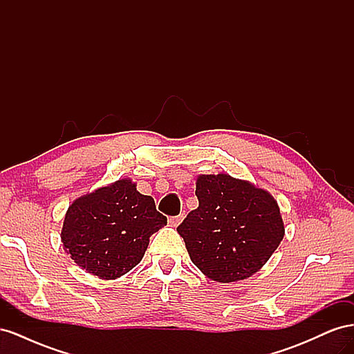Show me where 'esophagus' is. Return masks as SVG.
Returning a JSON list of instances; mask_svg holds the SVG:
<instances>
[{
	"label": "esophagus",
	"mask_w": 354,
	"mask_h": 354,
	"mask_svg": "<svg viewBox=\"0 0 354 354\" xmlns=\"http://www.w3.org/2000/svg\"><path fill=\"white\" fill-rule=\"evenodd\" d=\"M181 220H183V216H176V217H169L168 223H169L171 227H177L178 224L181 223Z\"/></svg>",
	"instance_id": "1"
}]
</instances>
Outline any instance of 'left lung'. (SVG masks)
<instances>
[{
    "mask_svg": "<svg viewBox=\"0 0 354 354\" xmlns=\"http://www.w3.org/2000/svg\"><path fill=\"white\" fill-rule=\"evenodd\" d=\"M195 194L199 207L177 227L192 263L223 283L259 272L285 234L274 198L229 174L199 176Z\"/></svg>",
    "mask_w": 354,
    "mask_h": 354,
    "instance_id": "1",
    "label": "left lung"
}]
</instances>
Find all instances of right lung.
<instances>
[{
  "label": "right lung",
  "mask_w": 354,
  "mask_h": 354,
  "mask_svg": "<svg viewBox=\"0 0 354 354\" xmlns=\"http://www.w3.org/2000/svg\"><path fill=\"white\" fill-rule=\"evenodd\" d=\"M165 224L167 217L156 211L153 198L122 178L75 199L60 238L81 269L109 281L142 261L149 238Z\"/></svg>",
  "instance_id": "1"
}]
</instances>
